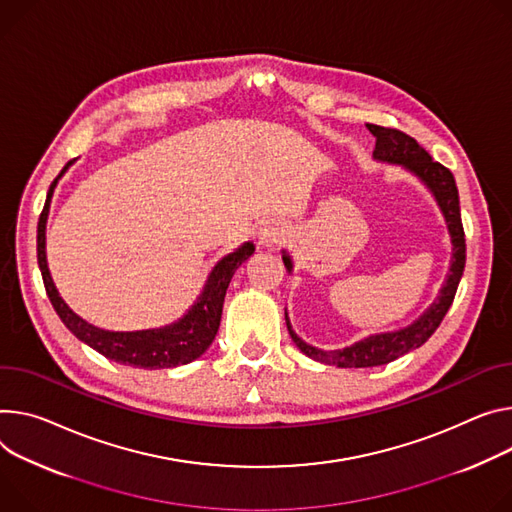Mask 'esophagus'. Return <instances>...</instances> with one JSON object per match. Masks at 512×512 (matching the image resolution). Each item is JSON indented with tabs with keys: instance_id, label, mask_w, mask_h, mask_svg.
I'll return each instance as SVG.
<instances>
[{
	"instance_id": "34e87169",
	"label": "esophagus",
	"mask_w": 512,
	"mask_h": 512,
	"mask_svg": "<svg viewBox=\"0 0 512 512\" xmlns=\"http://www.w3.org/2000/svg\"><path fill=\"white\" fill-rule=\"evenodd\" d=\"M284 235H286V230L282 228V226H273V224H269V226H263L261 230H259V241L261 243H280L282 239H284Z\"/></svg>"
}]
</instances>
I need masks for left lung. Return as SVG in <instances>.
Returning <instances> with one entry per match:
<instances>
[{"label":"left lung","instance_id":"obj_1","mask_svg":"<svg viewBox=\"0 0 512 512\" xmlns=\"http://www.w3.org/2000/svg\"><path fill=\"white\" fill-rule=\"evenodd\" d=\"M367 130L376 136V149L374 157L388 163H398L412 173L421 177L431 192L435 194L445 220L449 224L451 241H453V261L447 280L441 288L439 298L431 304V308L418 318L410 327L396 331V333H384L374 335L369 339H363L347 349L341 351H322L312 345H306L290 327V320L286 316V324L292 341L298 345L302 353L308 357L322 361L327 365H339V367H374L390 363L402 355H406L412 349H418L429 341V337L439 329L441 320L445 318L449 306L453 304L459 280L463 275V267H466V232H463L461 224V212H459V194L457 185L453 179V173L441 165L439 161H433L431 155L418 145L412 136L404 134L398 128L367 124ZM284 263L288 271H292V261L288 255H284Z\"/></svg>","mask_w":512,"mask_h":512}]
</instances>
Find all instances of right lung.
I'll list each match as a JSON object with an SVG mask.
<instances>
[{
  "label": "right lung",
  "instance_id": "right-lung-1",
  "mask_svg": "<svg viewBox=\"0 0 512 512\" xmlns=\"http://www.w3.org/2000/svg\"><path fill=\"white\" fill-rule=\"evenodd\" d=\"M71 165V161L63 167V171ZM63 171L55 177L51 183V190L46 194L44 208L38 218V235H36V255H38V267L42 273V282L46 296H49L53 308L57 310L59 318L63 320L65 327L83 343H87L91 349H96L104 357L132 367L143 369H167L177 367L183 363H190L198 359L214 341L220 316H222V304L226 296V288L230 284V277L235 275L239 265L247 261L255 247L253 243L243 245L235 253L226 255L216 263L212 269L208 284L194 304V308L185 314L179 322L171 324V327L157 329V331H136V333H110L91 327L85 320H81L77 314L69 310V306L59 298L55 284L51 280L49 267H46V253H44V224L46 216H49V204L55 185Z\"/></svg>",
  "mask_w": 512,
  "mask_h": 512
}]
</instances>
